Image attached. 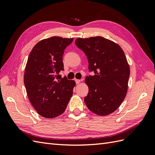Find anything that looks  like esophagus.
I'll return each mask as SVG.
<instances>
[{
    "label": "esophagus",
    "instance_id": "1",
    "mask_svg": "<svg viewBox=\"0 0 155 155\" xmlns=\"http://www.w3.org/2000/svg\"><path fill=\"white\" fill-rule=\"evenodd\" d=\"M75 81H76V84H79V83H80L81 82V80H80V79H75Z\"/></svg>",
    "mask_w": 155,
    "mask_h": 155
}]
</instances>
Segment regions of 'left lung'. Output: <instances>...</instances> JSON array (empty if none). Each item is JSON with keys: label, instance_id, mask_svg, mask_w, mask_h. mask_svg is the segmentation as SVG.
Segmentation results:
<instances>
[{"label": "left lung", "instance_id": "obj_1", "mask_svg": "<svg viewBox=\"0 0 155 155\" xmlns=\"http://www.w3.org/2000/svg\"><path fill=\"white\" fill-rule=\"evenodd\" d=\"M75 43L87 55L89 70L94 72L85 78L87 107L97 115L112 113L125 99L128 88L130 68L124 50L101 36L77 38Z\"/></svg>", "mask_w": 155, "mask_h": 155}]
</instances>
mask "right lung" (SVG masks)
<instances>
[{"label":"right lung","mask_w":155,"mask_h":155,"mask_svg":"<svg viewBox=\"0 0 155 155\" xmlns=\"http://www.w3.org/2000/svg\"><path fill=\"white\" fill-rule=\"evenodd\" d=\"M74 38L54 36L38 42L26 64L24 83L28 97L37 113L46 118L62 114L73 94L74 80L61 78L63 55Z\"/></svg>","instance_id":"1"}]
</instances>
